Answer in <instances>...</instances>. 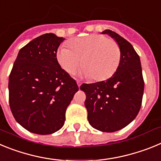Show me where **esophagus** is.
I'll return each mask as SVG.
<instances>
[{"label": "esophagus", "mask_w": 161, "mask_h": 161, "mask_svg": "<svg viewBox=\"0 0 161 161\" xmlns=\"http://www.w3.org/2000/svg\"><path fill=\"white\" fill-rule=\"evenodd\" d=\"M76 83H77L78 87H80V85H81V82L80 81V80H76Z\"/></svg>", "instance_id": "34e87169"}]
</instances>
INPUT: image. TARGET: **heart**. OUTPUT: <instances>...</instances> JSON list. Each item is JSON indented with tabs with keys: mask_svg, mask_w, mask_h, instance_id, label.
Instances as JSON below:
<instances>
[{
	"mask_svg": "<svg viewBox=\"0 0 161 161\" xmlns=\"http://www.w3.org/2000/svg\"><path fill=\"white\" fill-rule=\"evenodd\" d=\"M69 47L62 46L56 53V59L65 72L72 74L80 64L81 74L95 81L111 77L117 71L121 60L119 44L105 35L92 34L73 38Z\"/></svg>",
	"mask_w": 161,
	"mask_h": 161,
	"instance_id": "obj_1",
	"label": "heart"
}]
</instances>
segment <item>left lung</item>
<instances>
[{
	"instance_id": "1",
	"label": "left lung",
	"mask_w": 161,
	"mask_h": 161,
	"mask_svg": "<svg viewBox=\"0 0 161 161\" xmlns=\"http://www.w3.org/2000/svg\"><path fill=\"white\" fill-rule=\"evenodd\" d=\"M121 50L117 71L109 79L83 84L80 89L86 95L85 106L88 121L93 128L114 132L124 128L136 119L141 107L144 81L140 59L131 44L114 31L106 30Z\"/></svg>"
}]
</instances>
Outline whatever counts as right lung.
I'll list each match as a JSON object with an SVG mask.
<instances>
[{"mask_svg":"<svg viewBox=\"0 0 161 161\" xmlns=\"http://www.w3.org/2000/svg\"><path fill=\"white\" fill-rule=\"evenodd\" d=\"M64 40L52 33L33 39L21 48L11 70V111L15 120L32 133L50 135L62 128L67 107L79 89L56 59Z\"/></svg>","mask_w":161,"mask_h":161,"instance_id":"add662e5","label":"right lung"}]
</instances>
